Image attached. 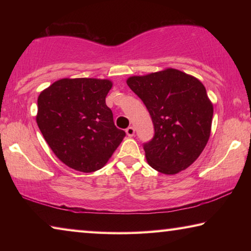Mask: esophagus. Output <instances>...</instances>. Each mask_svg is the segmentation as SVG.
I'll use <instances>...</instances> for the list:
<instances>
[{"instance_id": "obj_1", "label": "esophagus", "mask_w": 251, "mask_h": 251, "mask_svg": "<svg viewBox=\"0 0 251 251\" xmlns=\"http://www.w3.org/2000/svg\"><path fill=\"white\" fill-rule=\"evenodd\" d=\"M126 134L129 136V137H131V136H134V134H135V128L133 126H129V127H127L126 128Z\"/></svg>"}]
</instances>
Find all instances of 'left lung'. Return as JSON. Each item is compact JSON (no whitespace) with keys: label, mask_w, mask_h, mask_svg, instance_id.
Returning <instances> with one entry per match:
<instances>
[{"label":"left lung","mask_w":251,"mask_h":251,"mask_svg":"<svg viewBox=\"0 0 251 251\" xmlns=\"http://www.w3.org/2000/svg\"><path fill=\"white\" fill-rule=\"evenodd\" d=\"M127 85L143 100L154 124V137L143 145L150 166L167 175L189 167L209 139L214 114L201 80L168 69L133 76Z\"/></svg>","instance_id":"8db88e82"}]
</instances>
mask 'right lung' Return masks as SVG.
I'll list each match as a JSON object with an SVG mask.
<instances>
[{
    "label": "right lung",
    "mask_w": 251,
    "mask_h": 251,
    "mask_svg": "<svg viewBox=\"0 0 251 251\" xmlns=\"http://www.w3.org/2000/svg\"><path fill=\"white\" fill-rule=\"evenodd\" d=\"M108 79L63 78L41 93L36 122L57 158L75 171H99L126 133L105 103Z\"/></svg>",
    "instance_id": "add662e5"
}]
</instances>
